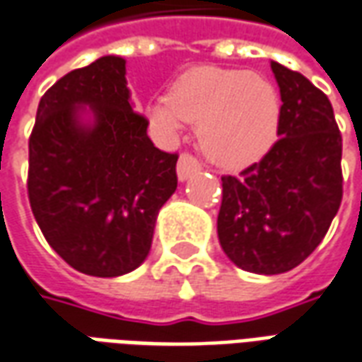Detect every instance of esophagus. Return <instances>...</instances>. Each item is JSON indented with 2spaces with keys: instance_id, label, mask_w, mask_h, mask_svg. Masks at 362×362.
I'll list each match as a JSON object with an SVG mask.
<instances>
[{
  "instance_id": "obj_1",
  "label": "esophagus",
  "mask_w": 362,
  "mask_h": 362,
  "mask_svg": "<svg viewBox=\"0 0 362 362\" xmlns=\"http://www.w3.org/2000/svg\"><path fill=\"white\" fill-rule=\"evenodd\" d=\"M202 168V164L194 155L189 153H182L178 158V178L180 180H188L192 174H196Z\"/></svg>"
}]
</instances>
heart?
Here are the masks:
<instances>
[{
	"instance_id": "b5f03b06",
	"label": "heart",
	"mask_w": 362,
	"mask_h": 362,
	"mask_svg": "<svg viewBox=\"0 0 362 362\" xmlns=\"http://www.w3.org/2000/svg\"><path fill=\"white\" fill-rule=\"evenodd\" d=\"M148 117L166 133L199 121L202 151L225 168L257 163L274 143L280 95L262 76L249 70L194 66L174 82L168 98L148 105Z\"/></svg>"
}]
</instances>
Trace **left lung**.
<instances>
[{
    "label": "left lung",
    "mask_w": 362,
    "mask_h": 362,
    "mask_svg": "<svg viewBox=\"0 0 362 362\" xmlns=\"http://www.w3.org/2000/svg\"><path fill=\"white\" fill-rule=\"evenodd\" d=\"M280 86L278 141L239 176H221L217 235L239 269L280 274L323 241L343 198V139L329 98L270 62Z\"/></svg>",
    "instance_id": "obj_1"
}]
</instances>
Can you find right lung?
I'll return each instance as SVG.
<instances>
[{
    "label": "right lung",
    "mask_w": 362,
    "mask_h": 362,
    "mask_svg": "<svg viewBox=\"0 0 362 362\" xmlns=\"http://www.w3.org/2000/svg\"><path fill=\"white\" fill-rule=\"evenodd\" d=\"M90 105L94 125L77 121ZM129 103L125 60L102 57L40 98L27 194L45 239L78 272L119 276L146 259L158 209L178 186L176 153L146 135Z\"/></svg>",
    "instance_id": "right-lung-1"
}]
</instances>
